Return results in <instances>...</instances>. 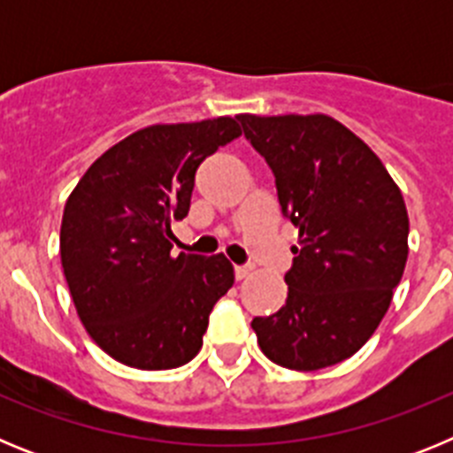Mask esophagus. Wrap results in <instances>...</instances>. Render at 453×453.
I'll list each match as a JSON object with an SVG mask.
<instances>
[{"mask_svg": "<svg viewBox=\"0 0 453 453\" xmlns=\"http://www.w3.org/2000/svg\"><path fill=\"white\" fill-rule=\"evenodd\" d=\"M250 274H251L250 265H235V279H238V281H245Z\"/></svg>", "mask_w": 453, "mask_h": 453, "instance_id": "esophagus-1", "label": "esophagus"}]
</instances>
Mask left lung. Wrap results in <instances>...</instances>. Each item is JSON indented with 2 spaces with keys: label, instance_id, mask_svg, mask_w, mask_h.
<instances>
[{
  "label": "left lung",
  "instance_id": "8db88e82",
  "mask_svg": "<svg viewBox=\"0 0 453 453\" xmlns=\"http://www.w3.org/2000/svg\"><path fill=\"white\" fill-rule=\"evenodd\" d=\"M245 138L276 179L281 211L299 231L279 313L254 318L263 354L313 372L365 345L392 302L408 258V213L381 158L324 113H242Z\"/></svg>",
  "mask_w": 453,
  "mask_h": 453
}]
</instances>
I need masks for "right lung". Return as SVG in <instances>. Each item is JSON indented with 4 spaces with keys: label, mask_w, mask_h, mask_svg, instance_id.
Wrapping results in <instances>:
<instances>
[{
    "label": "right lung",
    "mask_w": 453,
    "mask_h": 453,
    "mask_svg": "<svg viewBox=\"0 0 453 453\" xmlns=\"http://www.w3.org/2000/svg\"><path fill=\"white\" fill-rule=\"evenodd\" d=\"M240 134L235 118L151 124L104 151L67 197L63 274L79 319L115 361L172 370L202 349L234 265L224 254L172 256V222L188 215L203 158Z\"/></svg>",
    "instance_id": "add662e5"
}]
</instances>
